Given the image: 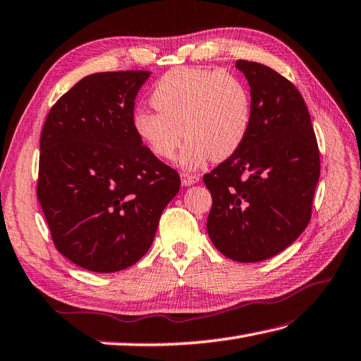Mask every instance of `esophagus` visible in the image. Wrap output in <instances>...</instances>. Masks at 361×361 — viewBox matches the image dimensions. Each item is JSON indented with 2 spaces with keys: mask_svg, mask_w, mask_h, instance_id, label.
I'll list each match as a JSON object with an SVG mask.
<instances>
[{
  "mask_svg": "<svg viewBox=\"0 0 361 361\" xmlns=\"http://www.w3.org/2000/svg\"><path fill=\"white\" fill-rule=\"evenodd\" d=\"M200 181L198 175H192V173H181V184L183 186H192Z\"/></svg>",
  "mask_w": 361,
  "mask_h": 361,
  "instance_id": "34e87169",
  "label": "esophagus"
}]
</instances>
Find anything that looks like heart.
Segmentation results:
<instances>
[{
  "mask_svg": "<svg viewBox=\"0 0 361 361\" xmlns=\"http://www.w3.org/2000/svg\"><path fill=\"white\" fill-rule=\"evenodd\" d=\"M150 103L157 111L140 109L133 128L158 158L171 160L183 141L180 164L186 169L223 161L245 141L250 128L249 90L231 73L219 69L177 67L158 80Z\"/></svg>",
  "mask_w": 361,
  "mask_h": 361,
  "instance_id": "b5f03b06",
  "label": "heart"
}]
</instances>
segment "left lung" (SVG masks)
Listing matches in <instances>:
<instances>
[{
	"label": "left lung",
	"instance_id": "obj_1",
	"mask_svg": "<svg viewBox=\"0 0 361 361\" xmlns=\"http://www.w3.org/2000/svg\"><path fill=\"white\" fill-rule=\"evenodd\" d=\"M250 87V128L235 154L203 180L207 233L231 259L257 263L294 243L311 220L320 154L303 97L271 67L238 60Z\"/></svg>",
	"mask_w": 361,
	"mask_h": 361
}]
</instances>
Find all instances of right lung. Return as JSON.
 Segmentation results:
<instances>
[{"instance_id":"1","label":"right lung","mask_w":361,"mask_h":361,"mask_svg":"<svg viewBox=\"0 0 361 361\" xmlns=\"http://www.w3.org/2000/svg\"><path fill=\"white\" fill-rule=\"evenodd\" d=\"M150 72L94 73L50 109L39 140L37 195L55 247L92 272L145 255L178 194V172L142 146L133 107Z\"/></svg>"}]
</instances>
